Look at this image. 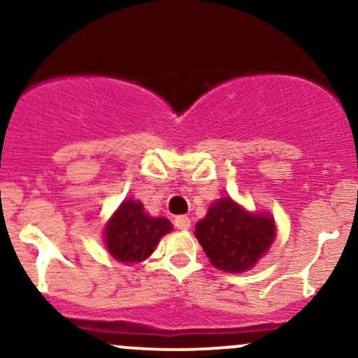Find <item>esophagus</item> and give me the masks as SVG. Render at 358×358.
<instances>
[{"instance_id": "esophagus-1", "label": "esophagus", "mask_w": 358, "mask_h": 358, "mask_svg": "<svg viewBox=\"0 0 358 358\" xmlns=\"http://www.w3.org/2000/svg\"><path fill=\"white\" fill-rule=\"evenodd\" d=\"M173 224H175L176 229H180V231H188V229H190L192 220L188 219L187 215H178V217H175Z\"/></svg>"}]
</instances>
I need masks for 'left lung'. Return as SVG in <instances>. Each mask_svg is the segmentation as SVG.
I'll return each mask as SVG.
<instances>
[{
    "instance_id": "obj_1",
    "label": "left lung",
    "mask_w": 358,
    "mask_h": 358,
    "mask_svg": "<svg viewBox=\"0 0 358 358\" xmlns=\"http://www.w3.org/2000/svg\"><path fill=\"white\" fill-rule=\"evenodd\" d=\"M274 220L248 213L232 199H220L195 227L207 257L215 268L244 273L264 256L274 241Z\"/></svg>"
}]
</instances>
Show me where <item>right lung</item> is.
<instances>
[{
	"mask_svg": "<svg viewBox=\"0 0 358 358\" xmlns=\"http://www.w3.org/2000/svg\"><path fill=\"white\" fill-rule=\"evenodd\" d=\"M171 222L145 213L141 202L126 200L106 227V245L121 262H139L171 231Z\"/></svg>",
	"mask_w": 358,
	"mask_h": 358,
	"instance_id": "1",
	"label": "right lung"
}]
</instances>
